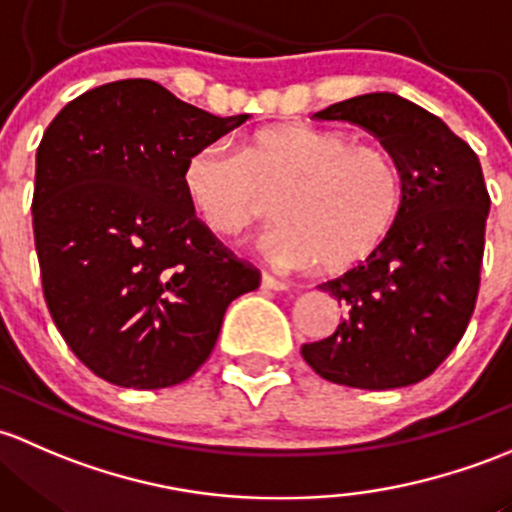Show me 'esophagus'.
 Returning a JSON list of instances; mask_svg holds the SVG:
<instances>
[{"label":"esophagus","instance_id":"obj_1","mask_svg":"<svg viewBox=\"0 0 512 512\" xmlns=\"http://www.w3.org/2000/svg\"><path fill=\"white\" fill-rule=\"evenodd\" d=\"M261 288H266V291H286L288 283L283 278L271 276V273H261Z\"/></svg>","mask_w":512,"mask_h":512}]
</instances>
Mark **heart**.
I'll return each mask as SVG.
<instances>
[{
	"label": "heart",
	"instance_id": "heart-1",
	"mask_svg": "<svg viewBox=\"0 0 512 512\" xmlns=\"http://www.w3.org/2000/svg\"><path fill=\"white\" fill-rule=\"evenodd\" d=\"M182 187L194 214L212 234L236 239L268 212L276 194L278 221L263 234L268 258L288 268L320 263L345 271L387 241L402 214L397 162L342 130L276 125L239 152L219 142L184 160Z\"/></svg>",
	"mask_w": 512,
	"mask_h": 512
}]
</instances>
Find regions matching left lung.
<instances>
[{"instance_id":"obj_1","label":"left lung","mask_w":512,"mask_h":512,"mask_svg":"<svg viewBox=\"0 0 512 512\" xmlns=\"http://www.w3.org/2000/svg\"><path fill=\"white\" fill-rule=\"evenodd\" d=\"M315 118L345 120L379 138L399 167L404 202L370 258L320 283L345 315L300 355L345 387H409L449 357L476 308L491 209L481 162L444 120L397 93L342 100Z\"/></svg>"}]
</instances>
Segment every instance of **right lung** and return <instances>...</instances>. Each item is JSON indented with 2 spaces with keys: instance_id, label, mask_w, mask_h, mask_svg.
Here are the masks:
<instances>
[{
  "instance_id": "obj_1",
  "label": "right lung",
  "mask_w": 512,
  "mask_h": 512,
  "mask_svg": "<svg viewBox=\"0 0 512 512\" xmlns=\"http://www.w3.org/2000/svg\"><path fill=\"white\" fill-rule=\"evenodd\" d=\"M246 120L128 78L71 100L46 128L31 202L44 298L73 355L105 382L189 379L231 300L261 283L182 187L184 160Z\"/></svg>"
}]
</instances>
